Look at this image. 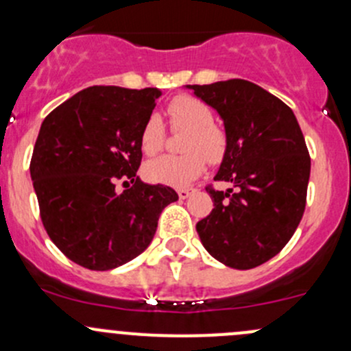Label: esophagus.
<instances>
[{"instance_id": "esophagus-1", "label": "esophagus", "mask_w": 351, "mask_h": 351, "mask_svg": "<svg viewBox=\"0 0 351 351\" xmlns=\"http://www.w3.org/2000/svg\"><path fill=\"white\" fill-rule=\"evenodd\" d=\"M193 192H195V189H180L178 190V197L185 200V198H189Z\"/></svg>"}]
</instances>
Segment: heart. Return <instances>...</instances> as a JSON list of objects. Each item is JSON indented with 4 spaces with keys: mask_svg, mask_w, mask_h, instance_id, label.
<instances>
[{
    "mask_svg": "<svg viewBox=\"0 0 351 351\" xmlns=\"http://www.w3.org/2000/svg\"><path fill=\"white\" fill-rule=\"evenodd\" d=\"M173 130H186L182 156H161L144 166L149 182L166 186H185L204 173L205 162H219L228 149V136L214 125L212 110L195 97L178 95L166 108ZM166 127L158 113H151L143 123L139 143L144 154L153 156L162 149ZM208 159L205 160L204 158Z\"/></svg>",
    "mask_w": 351,
    "mask_h": 351,
    "instance_id": "heart-1",
    "label": "heart"
}]
</instances>
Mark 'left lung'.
Instances as JSON below:
<instances>
[{"label": "left lung", "instance_id": "8db88e82", "mask_svg": "<svg viewBox=\"0 0 351 351\" xmlns=\"http://www.w3.org/2000/svg\"><path fill=\"white\" fill-rule=\"evenodd\" d=\"M224 120L228 149L212 185L214 208L197 222L205 250L228 267L250 270L290 241L306 208L311 156L295 115L282 100L246 80L189 84Z\"/></svg>", "mask_w": 351, "mask_h": 351}]
</instances>
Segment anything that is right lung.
Returning <instances> with one entry per match:
<instances>
[{
    "label": "right lung",
    "instance_id": "right-lung-1",
    "mask_svg": "<svg viewBox=\"0 0 351 351\" xmlns=\"http://www.w3.org/2000/svg\"><path fill=\"white\" fill-rule=\"evenodd\" d=\"M158 88L90 86L44 119L30 176L52 243L88 270H112L153 241L162 208L178 200L165 185L137 176L141 129ZM122 181L126 189L117 193Z\"/></svg>",
    "mask_w": 351,
    "mask_h": 351
}]
</instances>
